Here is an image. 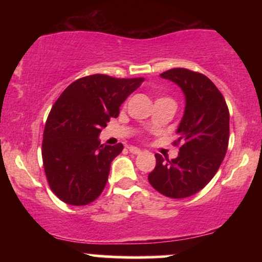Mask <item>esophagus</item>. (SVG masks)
<instances>
[{"label": "esophagus", "mask_w": 262, "mask_h": 262, "mask_svg": "<svg viewBox=\"0 0 262 262\" xmlns=\"http://www.w3.org/2000/svg\"><path fill=\"white\" fill-rule=\"evenodd\" d=\"M128 150L132 152V154H135V155L140 154V152H141V150L139 148H135V146H129Z\"/></svg>", "instance_id": "obj_1"}]
</instances>
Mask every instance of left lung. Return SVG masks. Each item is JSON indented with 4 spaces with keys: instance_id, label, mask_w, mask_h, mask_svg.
Returning a JSON list of instances; mask_svg holds the SVG:
<instances>
[{
    "instance_id": "obj_1",
    "label": "left lung",
    "mask_w": 262,
    "mask_h": 262,
    "mask_svg": "<svg viewBox=\"0 0 262 262\" xmlns=\"http://www.w3.org/2000/svg\"><path fill=\"white\" fill-rule=\"evenodd\" d=\"M160 76L180 86L186 106L173 141L180 146L179 155L169 160L156 154V166L148 180L164 196L186 198L201 191L223 161L229 141V111L217 86L203 74L176 68Z\"/></svg>"
}]
</instances>
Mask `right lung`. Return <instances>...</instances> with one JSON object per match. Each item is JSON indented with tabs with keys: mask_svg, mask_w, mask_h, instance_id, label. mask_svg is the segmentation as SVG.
Wrapping results in <instances>:
<instances>
[{
	"mask_svg": "<svg viewBox=\"0 0 262 262\" xmlns=\"http://www.w3.org/2000/svg\"><path fill=\"white\" fill-rule=\"evenodd\" d=\"M143 81L90 75L74 81L54 103L45 123L41 156L48 183L62 202L86 206L102 193L111 162L123 144L104 145L98 135Z\"/></svg>",
	"mask_w": 262,
	"mask_h": 262,
	"instance_id": "1",
	"label": "right lung"
}]
</instances>
